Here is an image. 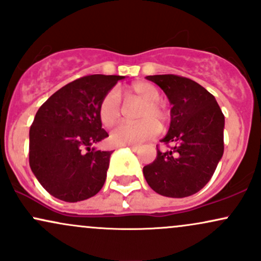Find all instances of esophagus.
Here are the masks:
<instances>
[{
  "instance_id": "obj_1",
  "label": "esophagus",
  "mask_w": 261,
  "mask_h": 261,
  "mask_svg": "<svg viewBox=\"0 0 261 261\" xmlns=\"http://www.w3.org/2000/svg\"><path fill=\"white\" fill-rule=\"evenodd\" d=\"M130 148L133 149L134 152H137V151H139V147H137V146H130Z\"/></svg>"
}]
</instances>
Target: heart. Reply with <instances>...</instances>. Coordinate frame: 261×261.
Listing matches in <instances>:
<instances>
[{"mask_svg": "<svg viewBox=\"0 0 261 261\" xmlns=\"http://www.w3.org/2000/svg\"><path fill=\"white\" fill-rule=\"evenodd\" d=\"M127 100H140L141 108L137 124H120L113 130L110 139L115 145L137 146L155 136L160 131L158 124L166 125L169 121V113L161 103V92L157 87L148 82H136L126 89ZM100 121L104 126L112 127L121 116V106L118 93L108 92L100 100L98 108Z\"/></svg>", "mask_w": 261, "mask_h": 261, "instance_id": "obj_1", "label": "heart"}]
</instances>
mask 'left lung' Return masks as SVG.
Here are the masks:
<instances>
[{"label":"left lung","instance_id":"obj_1","mask_svg":"<svg viewBox=\"0 0 261 261\" xmlns=\"http://www.w3.org/2000/svg\"><path fill=\"white\" fill-rule=\"evenodd\" d=\"M146 79L160 86L172 104L170 126L162 142L173 147L164 153L158 149L155 160L143 167V175L160 195H194L210 181L222 158V110L214 95L195 81L176 74Z\"/></svg>","mask_w":261,"mask_h":261}]
</instances>
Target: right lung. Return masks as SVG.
Segmentation results:
<instances>
[{"instance_id":"add662e5","label":"right lung","mask_w":261,"mask_h":261,"mask_svg":"<svg viewBox=\"0 0 261 261\" xmlns=\"http://www.w3.org/2000/svg\"><path fill=\"white\" fill-rule=\"evenodd\" d=\"M124 76L91 74L60 88L39 108L29 130V166L50 195L77 202L99 193L112 151L94 148L109 136L100 100Z\"/></svg>"}]
</instances>
